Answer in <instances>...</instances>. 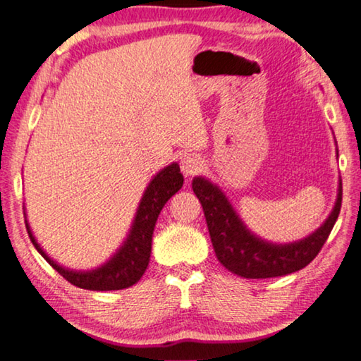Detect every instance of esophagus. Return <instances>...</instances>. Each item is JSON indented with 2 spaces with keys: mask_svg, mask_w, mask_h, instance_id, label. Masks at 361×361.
<instances>
[{
  "mask_svg": "<svg viewBox=\"0 0 361 361\" xmlns=\"http://www.w3.org/2000/svg\"><path fill=\"white\" fill-rule=\"evenodd\" d=\"M201 164H203L201 163V158L193 154H188L180 158V171L184 173V176L198 174L201 171Z\"/></svg>",
  "mask_w": 361,
  "mask_h": 361,
  "instance_id": "34e87169",
  "label": "esophagus"
}]
</instances>
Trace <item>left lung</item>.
<instances>
[{"instance_id": "8db88e82", "label": "left lung", "mask_w": 361, "mask_h": 361, "mask_svg": "<svg viewBox=\"0 0 361 361\" xmlns=\"http://www.w3.org/2000/svg\"><path fill=\"white\" fill-rule=\"evenodd\" d=\"M192 187L203 206L219 262L231 273L245 279L286 276L307 267L326 243L343 203V187L339 185L336 206L317 231L300 243L274 245L250 235L233 211L225 195L211 182L204 180L203 177H197L193 179Z\"/></svg>"}]
</instances>
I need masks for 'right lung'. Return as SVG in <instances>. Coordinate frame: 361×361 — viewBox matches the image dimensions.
I'll use <instances>...</instances> for the list:
<instances>
[{"label":"right lung","instance_id":"add662e5","mask_svg":"<svg viewBox=\"0 0 361 361\" xmlns=\"http://www.w3.org/2000/svg\"><path fill=\"white\" fill-rule=\"evenodd\" d=\"M182 184H184V177H182L180 168L177 163L169 164L168 168L160 171L144 193L141 204L137 207L135 224L131 226L130 236L126 238L122 249L112 257V260L98 269L88 271V273L65 269L59 267L54 260H50L39 247V244L36 243L33 235H31L28 224L25 222V225H27L28 236L36 250L69 283L85 290H98V292L128 288L135 286L142 277L144 271L147 269L152 250V235H154L157 219L160 216L163 206L166 204V201L177 193Z\"/></svg>","mask_w":361,"mask_h":361}]
</instances>
